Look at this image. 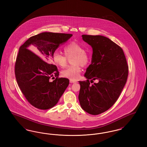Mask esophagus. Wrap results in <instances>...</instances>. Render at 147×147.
Listing matches in <instances>:
<instances>
[{
    "instance_id": "34e87169",
    "label": "esophagus",
    "mask_w": 147,
    "mask_h": 147,
    "mask_svg": "<svg viewBox=\"0 0 147 147\" xmlns=\"http://www.w3.org/2000/svg\"><path fill=\"white\" fill-rule=\"evenodd\" d=\"M70 83H77V81H76V80H71V79H70Z\"/></svg>"
}]
</instances>
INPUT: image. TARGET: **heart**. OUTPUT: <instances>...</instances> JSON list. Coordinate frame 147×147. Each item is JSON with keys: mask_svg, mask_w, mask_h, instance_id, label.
Segmentation results:
<instances>
[{"mask_svg": "<svg viewBox=\"0 0 147 147\" xmlns=\"http://www.w3.org/2000/svg\"><path fill=\"white\" fill-rule=\"evenodd\" d=\"M63 51L65 55L58 51H55L52 56L53 61L56 65L64 68L67 64V58H70L73 57L72 63L74 65L67 67L62 70L61 73L64 77L76 80L82 71L80 65L84 67L90 62V55L88 52L84 51V47L82 45L77 42H70L64 46Z\"/></svg>", "mask_w": 147, "mask_h": 147, "instance_id": "obj_1", "label": "heart"}]
</instances>
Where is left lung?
<instances>
[{"label": "left lung", "mask_w": 147, "mask_h": 147, "mask_svg": "<svg viewBox=\"0 0 147 147\" xmlns=\"http://www.w3.org/2000/svg\"><path fill=\"white\" fill-rule=\"evenodd\" d=\"M92 48L91 64L84 74L87 80L79 82V100L85 111L97 115L109 110L118 99L126 84L128 67L123 49L110 39L101 35H83ZM98 80V84H90Z\"/></svg>", "instance_id": "1"}]
</instances>
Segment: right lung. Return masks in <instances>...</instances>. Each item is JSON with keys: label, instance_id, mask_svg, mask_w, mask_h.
Here are the masks:
<instances>
[{"label": "right lung", "instance_id": "add662e5", "mask_svg": "<svg viewBox=\"0 0 147 147\" xmlns=\"http://www.w3.org/2000/svg\"><path fill=\"white\" fill-rule=\"evenodd\" d=\"M72 36L45 32L30 37L20 46L15 65V77L21 92L36 108L53 107L68 87L69 79L58 78L57 67L50 63L53 52Z\"/></svg>", "mask_w": 147, "mask_h": 147}]
</instances>
